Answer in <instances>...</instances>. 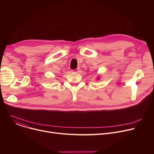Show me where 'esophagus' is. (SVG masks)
Returning <instances> with one entry per match:
<instances>
[{
    "instance_id": "esophagus-1",
    "label": "esophagus",
    "mask_w": 154,
    "mask_h": 154,
    "mask_svg": "<svg viewBox=\"0 0 154 154\" xmlns=\"http://www.w3.org/2000/svg\"><path fill=\"white\" fill-rule=\"evenodd\" d=\"M72 72H75V73H79V72H80V69L79 67H78V68L75 69L73 70Z\"/></svg>"
}]
</instances>
